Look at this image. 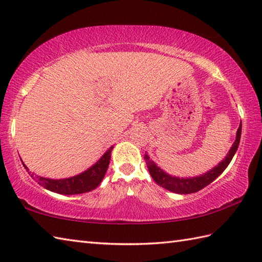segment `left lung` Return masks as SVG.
I'll return each mask as SVG.
<instances>
[{
    "label": "left lung",
    "mask_w": 262,
    "mask_h": 262,
    "mask_svg": "<svg viewBox=\"0 0 262 262\" xmlns=\"http://www.w3.org/2000/svg\"><path fill=\"white\" fill-rule=\"evenodd\" d=\"M241 133H242V122L239 124V127L236 133V140H235L232 147H230V150L228 151L227 157L225 158L218 166L211 169L210 171L203 173L201 176L193 177V178L172 177L170 175H168V173H166L162 169L159 168L156 163L151 160L150 157L145 155L144 159L146 161L148 171H150V175L152 176L153 181H155L158 185H160L161 187L166 188L170 192L177 193V194H191V193L199 192L200 189L204 188L206 186H208L210 183H212L219 175H222L223 171L227 168L229 162L232 161L234 155L237 151L239 140H241Z\"/></svg>",
    "instance_id": "obj_1"
}]
</instances>
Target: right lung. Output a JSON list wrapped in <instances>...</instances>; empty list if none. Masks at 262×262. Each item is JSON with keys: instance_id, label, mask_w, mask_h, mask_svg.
I'll return each mask as SVG.
<instances>
[{"instance_id": "add662e5", "label": "right lung", "mask_w": 262, "mask_h": 262, "mask_svg": "<svg viewBox=\"0 0 262 262\" xmlns=\"http://www.w3.org/2000/svg\"><path fill=\"white\" fill-rule=\"evenodd\" d=\"M114 146H111L109 150H107L102 158L97 161L94 166L87 169L86 171L79 173V175L70 177V178H64V179H50V178H44L34 175L33 172L28 171V168L23 165L27 169V171L30 176L36 179L39 185H42L49 191H52L59 194H66V195H73V194H81L90 192L92 189L96 188L100 185V183L103 179L106 169L109 167L110 159H111V151ZM35 177L34 178L33 176Z\"/></svg>"}]
</instances>
